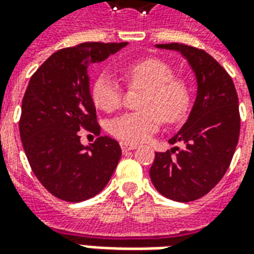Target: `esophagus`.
<instances>
[{
  "label": "esophagus",
  "mask_w": 254,
  "mask_h": 254,
  "mask_svg": "<svg viewBox=\"0 0 254 254\" xmlns=\"http://www.w3.org/2000/svg\"><path fill=\"white\" fill-rule=\"evenodd\" d=\"M137 148V145L136 144H129V143H121V149L122 152H127V151H132V149Z\"/></svg>",
  "instance_id": "obj_1"
}]
</instances>
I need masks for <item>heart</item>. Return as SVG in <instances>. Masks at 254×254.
<instances>
[{"mask_svg":"<svg viewBox=\"0 0 254 254\" xmlns=\"http://www.w3.org/2000/svg\"><path fill=\"white\" fill-rule=\"evenodd\" d=\"M130 89H144L138 113H127L109 124V132L125 143H143L162 125L184 121L190 106L187 84L174 78V72L159 58H143L122 67ZM91 98L100 110L116 111L122 102V89L109 72L99 73L91 87Z\"/></svg>","mask_w":254,"mask_h":254,"instance_id":"obj_1","label":"heart"}]
</instances>
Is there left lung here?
Masks as SVG:
<instances>
[{
    "label": "left lung",
    "mask_w": 254,
    "mask_h": 254,
    "mask_svg": "<svg viewBox=\"0 0 254 254\" xmlns=\"http://www.w3.org/2000/svg\"><path fill=\"white\" fill-rule=\"evenodd\" d=\"M158 47L181 52L188 58L198 88L187 124L169 140L185 147L156 152L149 177L167 198L194 201L218 185L231 163L241 129L238 95L231 76L204 50L180 43Z\"/></svg>",
    "instance_id": "8db88e82"
}]
</instances>
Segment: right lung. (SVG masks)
Listing matches in <instances>:
<instances>
[{
	"instance_id": "right-lung-1",
	"label": "right lung",
	"mask_w": 254,
	"mask_h": 254,
	"mask_svg": "<svg viewBox=\"0 0 254 254\" xmlns=\"http://www.w3.org/2000/svg\"><path fill=\"white\" fill-rule=\"evenodd\" d=\"M127 42H84L61 49L32 74L21 102L20 138L43 187L60 200L84 201L110 181L121 158L117 140L100 136L91 147L79 143L81 129L100 134L89 95L87 67Z\"/></svg>"
}]
</instances>
